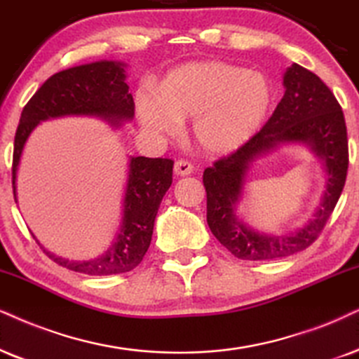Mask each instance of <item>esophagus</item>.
Listing matches in <instances>:
<instances>
[{
    "mask_svg": "<svg viewBox=\"0 0 359 359\" xmlns=\"http://www.w3.org/2000/svg\"><path fill=\"white\" fill-rule=\"evenodd\" d=\"M174 172L177 175H190L194 172V165L189 161H185V158H180V161L175 162Z\"/></svg>",
    "mask_w": 359,
    "mask_h": 359,
    "instance_id": "34e87169",
    "label": "esophagus"
}]
</instances>
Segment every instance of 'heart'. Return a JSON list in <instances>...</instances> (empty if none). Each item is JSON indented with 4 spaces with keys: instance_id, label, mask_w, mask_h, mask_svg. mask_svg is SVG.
Returning a JSON list of instances; mask_svg holds the SVG:
<instances>
[{
    "instance_id": "heart-1",
    "label": "heart",
    "mask_w": 359,
    "mask_h": 359,
    "mask_svg": "<svg viewBox=\"0 0 359 359\" xmlns=\"http://www.w3.org/2000/svg\"><path fill=\"white\" fill-rule=\"evenodd\" d=\"M271 89L258 72L220 61L190 62L170 71L157 94L139 89L135 109L140 122L172 134L179 121L192 119L197 146L208 154H226L247 142L269 112Z\"/></svg>"
}]
</instances>
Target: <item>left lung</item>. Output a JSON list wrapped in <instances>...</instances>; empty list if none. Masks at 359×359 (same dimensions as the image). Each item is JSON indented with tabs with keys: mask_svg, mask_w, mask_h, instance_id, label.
I'll return each instance as SVG.
<instances>
[{
	"mask_svg": "<svg viewBox=\"0 0 359 359\" xmlns=\"http://www.w3.org/2000/svg\"><path fill=\"white\" fill-rule=\"evenodd\" d=\"M285 94L258 133L203 172L207 224L215 238L240 260H275L298 253L318 238L343 192L348 172V134L341 106L315 72L292 65L283 76ZM306 143L325 164L327 190L316 215L287 236L252 231L236 219L244 177L251 162L280 143Z\"/></svg>",
	"mask_w": 359,
	"mask_h": 359,
	"instance_id": "1",
	"label": "left lung"
}]
</instances>
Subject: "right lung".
Masks as SVG:
<instances>
[{
	"instance_id": "right-lung-1",
	"label": "right lung",
	"mask_w": 359,
	"mask_h": 359,
	"mask_svg": "<svg viewBox=\"0 0 359 359\" xmlns=\"http://www.w3.org/2000/svg\"><path fill=\"white\" fill-rule=\"evenodd\" d=\"M126 65L96 61L53 74L22 109L13 151V194L26 140L41 121L62 116H93L121 126L134 117V99L126 84ZM170 158L130 157L119 233L106 253L88 262H72L44 253L67 270L86 275H117L142 262L152 240L154 220L172 184Z\"/></svg>"
}]
</instances>
